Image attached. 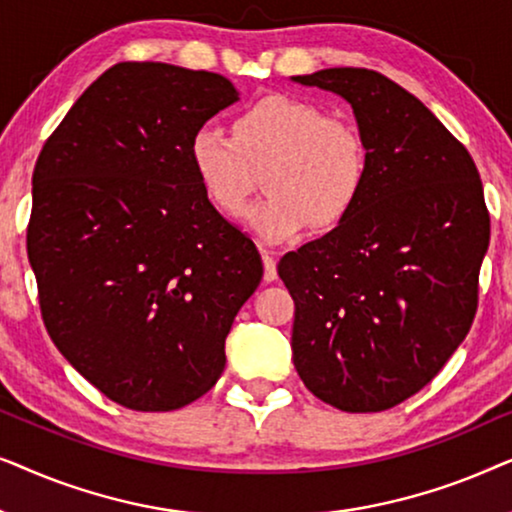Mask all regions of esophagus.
<instances>
[{
  "instance_id": "obj_1",
  "label": "esophagus",
  "mask_w": 512,
  "mask_h": 512,
  "mask_svg": "<svg viewBox=\"0 0 512 512\" xmlns=\"http://www.w3.org/2000/svg\"><path fill=\"white\" fill-rule=\"evenodd\" d=\"M261 256H263V268H265V275H263V279L265 282H275L277 279V263H275V256L270 254V251H261Z\"/></svg>"
}]
</instances>
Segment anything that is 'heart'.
Instances as JSON below:
<instances>
[{
    "label": "heart",
    "instance_id": "1",
    "mask_svg": "<svg viewBox=\"0 0 512 512\" xmlns=\"http://www.w3.org/2000/svg\"><path fill=\"white\" fill-rule=\"evenodd\" d=\"M188 160L209 202L228 216L247 209L256 170L268 167L270 195L249 212V226L265 242L293 240L307 226L335 228L359 202L368 177L361 132L291 95L249 104L237 114L233 135L212 125L195 130Z\"/></svg>",
    "mask_w": 512,
    "mask_h": 512
}]
</instances>
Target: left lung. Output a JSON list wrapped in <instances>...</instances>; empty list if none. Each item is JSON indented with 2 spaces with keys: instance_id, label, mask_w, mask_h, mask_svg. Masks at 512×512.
<instances>
[{
  "instance_id": "8db88e82",
  "label": "left lung",
  "mask_w": 512,
  "mask_h": 512,
  "mask_svg": "<svg viewBox=\"0 0 512 512\" xmlns=\"http://www.w3.org/2000/svg\"><path fill=\"white\" fill-rule=\"evenodd\" d=\"M291 81L340 95L368 151L347 219L277 265L296 303L293 366L333 408L389 410L440 373L473 324L489 247L478 167L380 72L333 67Z\"/></svg>"
}]
</instances>
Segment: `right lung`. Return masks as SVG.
Segmentation results:
<instances>
[{
    "label": "right lung",
    "mask_w": 512,
    "mask_h": 512,
    "mask_svg": "<svg viewBox=\"0 0 512 512\" xmlns=\"http://www.w3.org/2000/svg\"><path fill=\"white\" fill-rule=\"evenodd\" d=\"M240 100L214 72L118 62L74 102L32 174L27 256L60 354L123 408L207 394L261 284L256 244L195 179V130Z\"/></svg>",
    "instance_id": "1"
}]
</instances>
